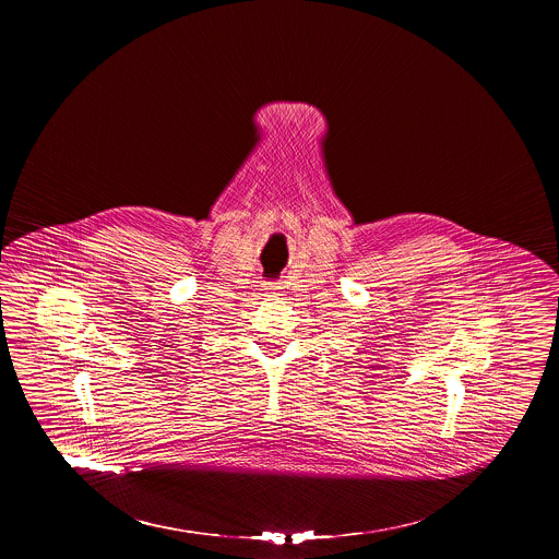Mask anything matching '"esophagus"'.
<instances>
[{
	"mask_svg": "<svg viewBox=\"0 0 559 559\" xmlns=\"http://www.w3.org/2000/svg\"><path fill=\"white\" fill-rule=\"evenodd\" d=\"M276 289H278V287H276V283H267V293H276Z\"/></svg>",
	"mask_w": 559,
	"mask_h": 559,
	"instance_id": "obj_1",
	"label": "esophagus"
}]
</instances>
